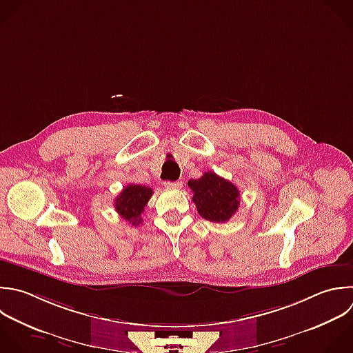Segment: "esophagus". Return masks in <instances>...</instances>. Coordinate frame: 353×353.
<instances>
[{"instance_id":"esophagus-1","label":"esophagus","mask_w":353,"mask_h":353,"mask_svg":"<svg viewBox=\"0 0 353 353\" xmlns=\"http://www.w3.org/2000/svg\"><path fill=\"white\" fill-rule=\"evenodd\" d=\"M164 186L167 189H181L182 188V182L181 181H175V182L167 181V182H164Z\"/></svg>"}]
</instances>
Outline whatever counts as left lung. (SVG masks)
<instances>
[{"label":"left lung","mask_w":353,"mask_h":353,"mask_svg":"<svg viewBox=\"0 0 353 353\" xmlns=\"http://www.w3.org/2000/svg\"><path fill=\"white\" fill-rule=\"evenodd\" d=\"M188 186L193 192V203L199 214L211 222L229 221L240 205L239 189L215 172H204L199 179H190Z\"/></svg>","instance_id":"obj_1"}]
</instances>
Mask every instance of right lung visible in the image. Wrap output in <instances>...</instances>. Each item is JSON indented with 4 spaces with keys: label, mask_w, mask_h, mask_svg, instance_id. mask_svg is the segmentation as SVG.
Instances as JSON below:
<instances>
[{
    "label": "right lung",
    "mask_w": 353,
    "mask_h": 353,
    "mask_svg": "<svg viewBox=\"0 0 353 353\" xmlns=\"http://www.w3.org/2000/svg\"><path fill=\"white\" fill-rule=\"evenodd\" d=\"M153 194V189L143 185H128L114 200V208L119 215L132 226L142 223V212Z\"/></svg>",
    "instance_id": "right-lung-1"
}]
</instances>
